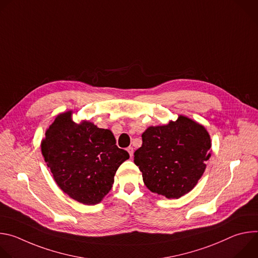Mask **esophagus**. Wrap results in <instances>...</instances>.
<instances>
[{"label": "esophagus", "mask_w": 258, "mask_h": 258, "mask_svg": "<svg viewBox=\"0 0 258 258\" xmlns=\"http://www.w3.org/2000/svg\"><path fill=\"white\" fill-rule=\"evenodd\" d=\"M126 150H127V152H128L130 156H131V157H133V155H134V148H133V147H128V148H127Z\"/></svg>", "instance_id": "1"}]
</instances>
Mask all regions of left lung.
Returning a JSON list of instances; mask_svg holds the SVG:
<instances>
[{"label":"left lung","mask_w":258,"mask_h":258,"mask_svg":"<svg viewBox=\"0 0 258 258\" xmlns=\"http://www.w3.org/2000/svg\"><path fill=\"white\" fill-rule=\"evenodd\" d=\"M142 140L134 161L147 188L168 199L194 189L211 156V139L202 124L178 115L175 121L149 126Z\"/></svg>","instance_id":"8db88e82"}]
</instances>
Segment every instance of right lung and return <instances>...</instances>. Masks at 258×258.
<instances>
[{
	"mask_svg": "<svg viewBox=\"0 0 258 258\" xmlns=\"http://www.w3.org/2000/svg\"><path fill=\"white\" fill-rule=\"evenodd\" d=\"M72 113L57 115L41 149L59 188L73 200L95 205L111 190L116 170L130 155L116 146L111 131L89 120L77 123Z\"/></svg>",
	"mask_w": 258,
	"mask_h": 258,
	"instance_id": "add662e5",
	"label": "right lung"
}]
</instances>
